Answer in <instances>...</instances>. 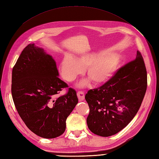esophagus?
Masks as SVG:
<instances>
[{
  "mask_svg": "<svg viewBox=\"0 0 159 159\" xmlns=\"http://www.w3.org/2000/svg\"><path fill=\"white\" fill-rule=\"evenodd\" d=\"M77 96H78V98H79L80 101H82L85 99V93L82 92V91H78Z\"/></svg>",
  "mask_w": 159,
  "mask_h": 159,
  "instance_id": "1",
  "label": "esophagus"
}]
</instances>
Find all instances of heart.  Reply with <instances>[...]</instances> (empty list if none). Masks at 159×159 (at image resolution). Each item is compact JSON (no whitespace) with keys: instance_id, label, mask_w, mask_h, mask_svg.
I'll list each match as a JSON object with an SVG mask.
<instances>
[{"instance_id":"heart-1","label":"heart","mask_w":159,"mask_h":159,"mask_svg":"<svg viewBox=\"0 0 159 159\" xmlns=\"http://www.w3.org/2000/svg\"><path fill=\"white\" fill-rule=\"evenodd\" d=\"M120 64V57L113 54L99 55L88 53L73 58L69 55L63 57L59 65V71L63 79L71 82L85 69V73L89 79L96 84H102L109 79ZM88 80H84L80 86H85Z\"/></svg>"}]
</instances>
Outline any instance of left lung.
Returning a JSON list of instances; mask_svg holds the SVG:
<instances>
[{
  "label": "left lung",
  "instance_id": "1",
  "mask_svg": "<svg viewBox=\"0 0 159 159\" xmlns=\"http://www.w3.org/2000/svg\"><path fill=\"white\" fill-rule=\"evenodd\" d=\"M148 85L141 53L117 70L107 82L85 95L89 107V129L101 137L117 133L133 119L142 103Z\"/></svg>",
  "mask_w": 159,
  "mask_h": 159
}]
</instances>
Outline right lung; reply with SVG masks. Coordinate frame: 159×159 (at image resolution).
Returning <instances> with one entry per match:
<instances>
[{"label": "right lung", "instance_id": "right-lung-1", "mask_svg": "<svg viewBox=\"0 0 159 159\" xmlns=\"http://www.w3.org/2000/svg\"><path fill=\"white\" fill-rule=\"evenodd\" d=\"M58 76L55 60L34 43L23 49L12 70L16 110L30 130L46 139L65 132L67 117L78 103L76 91ZM64 88L66 93L57 97Z\"/></svg>", "mask_w": 159, "mask_h": 159}]
</instances>
